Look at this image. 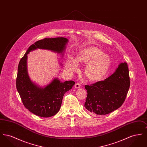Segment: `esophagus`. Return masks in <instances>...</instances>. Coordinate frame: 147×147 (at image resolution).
<instances>
[{
  "label": "esophagus",
  "mask_w": 147,
  "mask_h": 147,
  "mask_svg": "<svg viewBox=\"0 0 147 147\" xmlns=\"http://www.w3.org/2000/svg\"><path fill=\"white\" fill-rule=\"evenodd\" d=\"M80 86H81V85H80V83H76V85H75V86H74V88L76 89H79V88H80Z\"/></svg>",
  "instance_id": "1"
}]
</instances>
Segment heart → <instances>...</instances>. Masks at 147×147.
Returning a JSON list of instances; mask_svg holds the SVG:
<instances>
[{
  "instance_id": "b5f03b06",
  "label": "heart",
  "mask_w": 147,
  "mask_h": 147,
  "mask_svg": "<svg viewBox=\"0 0 147 147\" xmlns=\"http://www.w3.org/2000/svg\"><path fill=\"white\" fill-rule=\"evenodd\" d=\"M76 62L86 64L85 74L91 82H97L105 77L110 64V58L107 55L103 53L98 47L91 46L80 51L76 59L70 58L67 67L74 71L77 69Z\"/></svg>"
}]
</instances>
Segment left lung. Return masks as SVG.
<instances>
[{
	"instance_id": "8db88e82",
	"label": "left lung",
	"mask_w": 147,
	"mask_h": 147,
	"mask_svg": "<svg viewBox=\"0 0 147 147\" xmlns=\"http://www.w3.org/2000/svg\"><path fill=\"white\" fill-rule=\"evenodd\" d=\"M129 86L127 64L121 63L112 75L104 80L85 85L88 95L84 106L89 111L96 115L110 113L123 104Z\"/></svg>"
}]
</instances>
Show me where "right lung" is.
<instances>
[{"instance_id":"obj_1","label":"right lung","mask_w":147,"mask_h":147,"mask_svg":"<svg viewBox=\"0 0 147 147\" xmlns=\"http://www.w3.org/2000/svg\"><path fill=\"white\" fill-rule=\"evenodd\" d=\"M68 40L64 37L46 38L29 47L19 63L16 80V89L25 107L32 113L42 117L55 115L61 109L63 96L74 85L72 80L62 82L57 78L44 87L34 83L28 76L27 59L35 49L50 50L63 56ZM62 66V64H61Z\"/></svg>"}]
</instances>
